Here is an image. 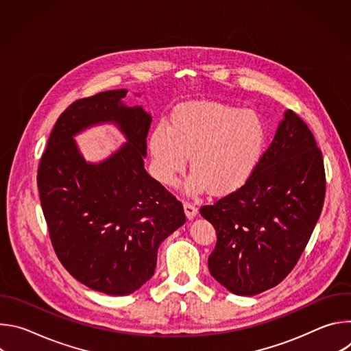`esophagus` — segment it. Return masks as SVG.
<instances>
[{"label":"esophagus","mask_w":351,"mask_h":351,"mask_svg":"<svg viewBox=\"0 0 351 351\" xmlns=\"http://www.w3.org/2000/svg\"><path fill=\"white\" fill-rule=\"evenodd\" d=\"M183 208H184L186 217H187L189 219H191V218L195 217V214H197V207H195L193 203L184 202V203H183Z\"/></svg>","instance_id":"1"}]
</instances>
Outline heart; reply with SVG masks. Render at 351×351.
<instances>
[{"mask_svg": "<svg viewBox=\"0 0 351 351\" xmlns=\"http://www.w3.org/2000/svg\"><path fill=\"white\" fill-rule=\"evenodd\" d=\"M268 143L263 118L219 103H195L179 108L171 128L158 125L149 138L158 178L175 183L187 165L191 193H226L244 184L258 168Z\"/></svg>", "mask_w": 351, "mask_h": 351, "instance_id": "obj_1", "label": "heart"}]
</instances>
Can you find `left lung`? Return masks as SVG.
I'll list each match as a JSON object with an SVG mask.
<instances>
[{"label":"left lung","mask_w":351,"mask_h":351,"mask_svg":"<svg viewBox=\"0 0 351 351\" xmlns=\"http://www.w3.org/2000/svg\"><path fill=\"white\" fill-rule=\"evenodd\" d=\"M326 178L307 123L285 112L264 157L244 184L199 208L217 232L211 275L229 291L254 295L295 267L321 215Z\"/></svg>","instance_id":"obj_1"}]
</instances>
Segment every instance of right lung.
I'll return each mask as SVG.
<instances>
[{
	"label": "right lung",
	"instance_id": "1",
	"mask_svg": "<svg viewBox=\"0 0 351 351\" xmlns=\"http://www.w3.org/2000/svg\"><path fill=\"white\" fill-rule=\"evenodd\" d=\"M126 90L76 99L58 118L37 171L49 240L65 269L87 287L125 295L153 276L158 247L186 222L183 206L144 169L153 118L126 107ZM111 120L128 143L107 162L87 165L71 136Z\"/></svg>",
	"mask_w": 351,
	"mask_h": 351
}]
</instances>
